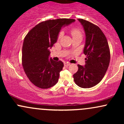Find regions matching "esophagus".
I'll list each match as a JSON object with an SVG mask.
<instances>
[{
  "instance_id": "esophagus-1",
  "label": "esophagus",
  "mask_w": 124,
  "mask_h": 124,
  "mask_svg": "<svg viewBox=\"0 0 124 124\" xmlns=\"http://www.w3.org/2000/svg\"><path fill=\"white\" fill-rule=\"evenodd\" d=\"M70 65V64L69 63H68V62H66V63H64V65H65V66H66V67L69 66V65Z\"/></svg>"
}]
</instances>
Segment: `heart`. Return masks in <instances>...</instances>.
<instances>
[{
    "label": "heart",
    "mask_w": 124,
    "mask_h": 124,
    "mask_svg": "<svg viewBox=\"0 0 124 124\" xmlns=\"http://www.w3.org/2000/svg\"><path fill=\"white\" fill-rule=\"evenodd\" d=\"M70 33L71 34H72V37H73V38H75V37H82V31H80V30H79V28H75V27H73V28H72L70 29ZM62 33H59V35H58V39H59L60 38H61V37H62Z\"/></svg>",
    "instance_id": "b5f03b06"
}]
</instances>
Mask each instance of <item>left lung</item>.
I'll list each match as a JSON object with an SVG mask.
<instances>
[{
    "label": "left lung",
    "mask_w": 124,
    "mask_h": 124,
    "mask_svg": "<svg viewBox=\"0 0 124 124\" xmlns=\"http://www.w3.org/2000/svg\"><path fill=\"white\" fill-rule=\"evenodd\" d=\"M86 34L83 52L86 55L85 66L78 65V70L73 75L74 81L82 88L96 86L103 79L110 61V51L107 38L97 25L79 18Z\"/></svg>",
    "instance_id": "obj_1"
}]
</instances>
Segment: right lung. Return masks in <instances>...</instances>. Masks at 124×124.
<instances>
[{
  "mask_svg": "<svg viewBox=\"0 0 124 124\" xmlns=\"http://www.w3.org/2000/svg\"><path fill=\"white\" fill-rule=\"evenodd\" d=\"M75 21L58 18L42 21L25 37L22 48V65L28 79L35 86L48 89L57 83L63 63L51 58L49 60V48L57 41L61 28Z\"/></svg>",
  "mask_w": 124,
  "mask_h": 124,
  "instance_id": "right-lung-1",
  "label": "right lung"
}]
</instances>
